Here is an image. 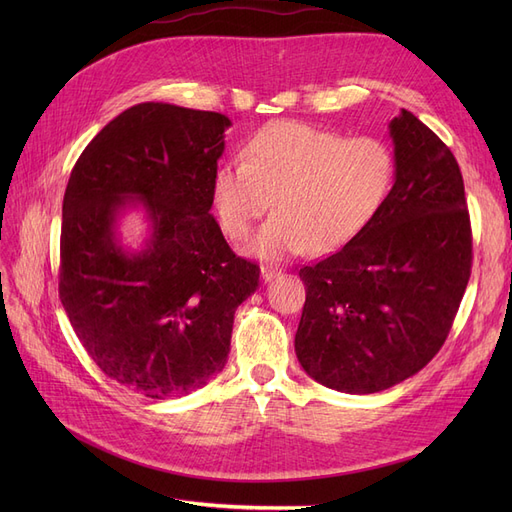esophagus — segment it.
I'll use <instances>...</instances> for the list:
<instances>
[{
	"mask_svg": "<svg viewBox=\"0 0 512 512\" xmlns=\"http://www.w3.org/2000/svg\"><path fill=\"white\" fill-rule=\"evenodd\" d=\"M280 273H282V271L277 269V267H273V265H262V267H260V275H262V280H265V282L275 280V277L280 275Z\"/></svg>",
	"mask_w": 512,
	"mask_h": 512,
	"instance_id": "34e87169",
	"label": "esophagus"
}]
</instances>
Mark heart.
Wrapping results in <instances>:
<instances>
[{
    "label": "heart",
    "instance_id": "heart-1",
    "mask_svg": "<svg viewBox=\"0 0 512 512\" xmlns=\"http://www.w3.org/2000/svg\"><path fill=\"white\" fill-rule=\"evenodd\" d=\"M393 147L378 136H344L301 121H271L213 175V205L226 235L250 237L271 207L250 252L286 258L329 254L352 241L391 196Z\"/></svg>",
    "mask_w": 512,
    "mask_h": 512
}]
</instances>
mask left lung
I'll return each instance as SVG.
<instances>
[{"mask_svg": "<svg viewBox=\"0 0 512 512\" xmlns=\"http://www.w3.org/2000/svg\"><path fill=\"white\" fill-rule=\"evenodd\" d=\"M397 175L380 213L342 250L299 271L301 367L369 395L421 371L446 342L472 271V228L455 156L410 111L391 121Z\"/></svg>", "mask_w": 512, "mask_h": 512, "instance_id": "obj_1", "label": "left lung"}]
</instances>
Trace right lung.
I'll return each mask as SVG.
<instances>
[{"mask_svg":"<svg viewBox=\"0 0 512 512\" xmlns=\"http://www.w3.org/2000/svg\"><path fill=\"white\" fill-rule=\"evenodd\" d=\"M230 119L164 102L117 115L76 160L64 194L59 299L104 374L151 399L220 374L237 307L260 269L230 250L209 213ZM138 199L152 237L130 255L116 215Z\"/></svg>","mask_w":512,"mask_h":512,"instance_id":"1","label":"right lung"}]
</instances>
